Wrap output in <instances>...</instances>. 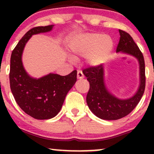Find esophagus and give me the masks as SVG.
I'll return each mask as SVG.
<instances>
[{
  "instance_id": "esophagus-1",
  "label": "esophagus",
  "mask_w": 154,
  "mask_h": 154,
  "mask_svg": "<svg viewBox=\"0 0 154 154\" xmlns=\"http://www.w3.org/2000/svg\"><path fill=\"white\" fill-rule=\"evenodd\" d=\"M77 79H82L84 78V75H83L82 72L80 71V70H78V71H77Z\"/></svg>"
}]
</instances>
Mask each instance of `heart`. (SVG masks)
Listing matches in <instances>:
<instances>
[{
  "label": "heart",
  "instance_id": "b5f03b06",
  "mask_svg": "<svg viewBox=\"0 0 154 154\" xmlns=\"http://www.w3.org/2000/svg\"><path fill=\"white\" fill-rule=\"evenodd\" d=\"M114 43L108 35L88 33L74 39L70 48L75 56L87 58L88 64L97 66L103 63L111 53Z\"/></svg>",
  "mask_w": 154,
  "mask_h": 154
}]
</instances>
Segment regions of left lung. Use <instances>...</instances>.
I'll use <instances>...</instances> for the list:
<instances>
[{"label": "left lung", "mask_w": 154, "mask_h": 154, "mask_svg": "<svg viewBox=\"0 0 154 154\" xmlns=\"http://www.w3.org/2000/svg\"><path fill=\"white\" fill-rule=\"evenodd\" d=\"M119 32L120 39L116 53L132 56L139 63L140 84L135 94L127 99H121L111 93L106 85L104 67L102 64L89 67L82 71L90 82V89L86 98L88 107L97 117L104 120H116L128 115L138 104L146 86L143 54L128 32L121 29Z\"/></svg>", "instance_id": "left-lung-1"}]
</instances>
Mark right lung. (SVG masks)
Wrapping results in <instances>:
<instances>
[{
    "instance_id": "right-lung-1",
    "label": "right lung",
    "mask_w": 154,
    "mask_h": 154,
    "mask_svg": "<svg viewBox=\"0 0 154 154\" xmlns=\"http://www.w3.org/2000/svg\"><path fill=\"white\" fill-rule=\"evenodd\" d=\"M54 25L29 29L12 51L10 64V87L15 100L26 114L36 119H49L59 114L65 97L77 81V71L61 76L50 73L34 78L26 72L22 54L32 35L52 30Z\"/></svg>"
}]
</instances>
